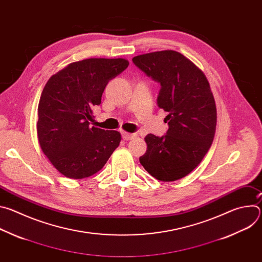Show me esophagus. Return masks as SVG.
Segmentation results:
<instances>
[{
  "instance_id": "esophagus-1",
  "label": "esophagus",
  "mask_w": 262,
  "mask_h": 262,
  "mask_svg": "<svg viewBox=\"0 0 262 262\" xmlns=\"http://www.w3.org/2000/svg\"><path fill=\"white\" fill-rule=\"evenodd\" d=\"M122 137H123V139L124 140H132V139H134V138H136L137 137V135L136 134H130V133H126V132H123L122 133Z\"/></svg>"
}]
</instances>
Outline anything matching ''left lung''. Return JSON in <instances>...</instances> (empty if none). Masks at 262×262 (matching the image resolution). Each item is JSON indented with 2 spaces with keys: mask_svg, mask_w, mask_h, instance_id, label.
Instances as JSON below:
<instances>
[{
  "mask_svg": "<svg viewBox=\"0 0 262 262\" xmlns=\"http://www.w3.org/2000/svg\"><path fill=\"white\" fill-rule=\"evenodd\" d=\"M133 62L162 86L158 105L168 112L169 129L164 137L148 134L144 169L162 181L190 174L203 160L213 141L216 108L203 71L176 51L139 55Z\"/></svg>",
  "mask_w": 262,
  "mask_h": 262,
  "instance_id": "left-lung-1",
  "label": "left lung"
}]
</instances>
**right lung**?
<instances>
[{
  "label": "right lung",
  "mask_w": 262,
  "mask_h": 262,
  "mask_svg": "<svg viewBox=\"0 0 262 262\" xmlns=\"http://www.w3.org/2000/svg\"><path fill=\"white\" fill-rule=\"evenodd\" d=\"M129 62L91 58L72 62L50 78L38 103L37 138L42 152L65 177L82 179L103 168L121 142L117 130L90 125L110 80Z\"/></svg>",
  "instance_id": "right-lung-1"
}]
</instances>
